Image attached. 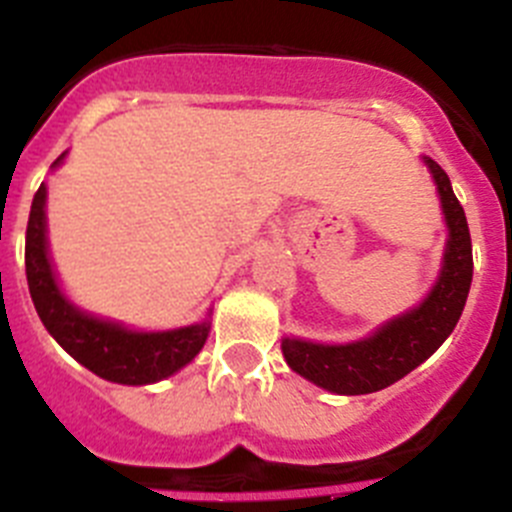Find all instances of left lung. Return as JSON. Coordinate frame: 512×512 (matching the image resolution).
Returning a JSON list of instances; mask_svg holds the SVG:
<instances>
[{
	"instance_id": "1",
	"label": "left lung",
	"mask_w": 512,
	"mask_h": 512,
	"mask_svg": "<svg viewBox=\"0 0 512 512\" xmlns=\"http://www.w3.org/2000/svg\"><path fill=\"white\" fill-rule=\"evenodd\" d=\"M438 184L441 205L449 225V243L443 256L441 279L420 307L379 328L372 338L346 346H323L284 338L282 351L292 372L302 374L336 395H369L384 390L423 364L451 336L467 305L472 284V235L467 215L451 189L449 174L425 158Z\"/></svg>"
}]
</instances>
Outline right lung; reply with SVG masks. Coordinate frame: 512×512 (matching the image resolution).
Listing matches in <instances>:
<instances>
[{"label": "right lung", "mask_w": 512, "mask_h": 512, "mask_svg": "<svg viewBox=\"0 0 512 512\" xmlns=\"http://www.w3.org/2000/svg\"><path fill=\"white\" fill-rule=\"evenodd\" d=\"M63 158V156H61ZM58 158V161H61ZM56 161V164H58ZM45 187L33 197L27 217L25 274L30 297L40 320L53 338L79 364L97 377L117 384H151L171 377L200 354L210 325L166 330V333H133L115 323L84 315L58 289L48 251H45Z\"/></svg>", "instance_id": "right-lung-1"}]
</instances>
